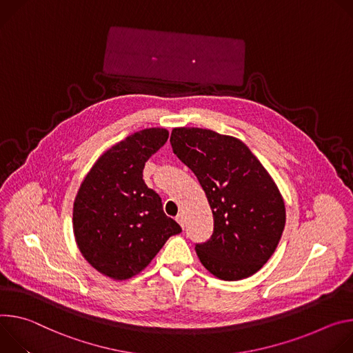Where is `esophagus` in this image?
<instances>
[{
	"label": "esophagus",
	"mask_w": 353,
	"mask_h": 353,
	"mask_svg": "<svg viewBox=\"0 0 353 353\" xmlns=\"http://www.w3.org/2000/svg\"><path fill=\"white\" fill-rule=\"evenodd\" d=\"M176 221L179 223V225L183 228L185 227V216L182 214V213H179L178 216H176Z\"/></svg>",
	"instance_id": "esophagus-1"
}]
</instances>
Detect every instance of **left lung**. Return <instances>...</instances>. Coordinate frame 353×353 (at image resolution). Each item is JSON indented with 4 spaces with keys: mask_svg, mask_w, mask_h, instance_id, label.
Returning <instances> with one entry per match:
<instances>
[{
    "mask_svg": "<svg viewBox=\"0 0 353 353\" xmlns=\"http://www.w3.org/2000/svg\"><path fill=\"white\" fill-rule=\"evenodd\" d=\"M170 141L174 154L196 175L213 212L212 237L194 247L201 262L223 281L254 275L275 252L286 223L276 183L236 137L175 128Z\"/></svg>",
    "mask_w": 353,
    "mask_h": 353,
    "instance_id": "left-lung-1",
    "label": "left lung"
}]
</instances>
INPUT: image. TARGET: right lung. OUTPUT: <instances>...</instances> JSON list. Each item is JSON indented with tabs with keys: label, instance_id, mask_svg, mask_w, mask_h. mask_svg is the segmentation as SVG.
Returning <instances> with one entry per match:
<instances>
[{
	"label": "right lung",
	"instance_id": "right-lung-1",
	"mask_svg": "<svg viewBox=\"0 0 353 353\" xmlns=\"http://www.w3.org/2000/svg\"><path fill=\"white\" fill-rule=\"evenodd\" d=\"M168 130L136 132L106 150L74 201L72 230L83 256L102 275L126 281L140 273L179 234L159 193L143 181L145 161L168 140Z\"/></svg>",
	"mask_w": 353,
	"mask_h": 353
}]
</instances>
